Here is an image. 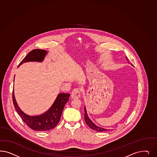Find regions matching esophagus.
<instances>
[{
    "label": "esophagus",
    "mask_w": 157,
    "mask_h": 157,
    "mask_svg": "<svg viewBox=\"0 0 157 157\" xmlns=\"http://www.w3.org/2000/svg\"><path fill=\"white\" fill-rule=\"evenodd\" d=\"M80 90L78 88H75L71 92V98L72 99H78L80 96Z\"/></svg>",
    "instance_id": "obj_1"
}]
</instances>
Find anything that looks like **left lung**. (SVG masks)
Segmentation results:
<instances>
[{"mask_svg": "<svg viewBox=\"0 0 157 157\" xmlns=\"http://www.w3.org/2000/svg\"><path fill=\"white\" fill-rule=\"evenodd\" d=\"M126 59H127V61H129V59H128V58L127 57H126ZM129 62H130L129 61ZM84 111H85L84 120H85V121L86 122V124L88 125V127H90L92 129H93L94 131H96L97 132H104L107 131V129H105V128H101V127L96 126V125L91 121V119L88 117V116L87 114L86 107H84Z\"/></svg>", "mask_w": 157, "mask_h": 157, "instance_id": "obj_1", "label": "left lung"}]
</instances>
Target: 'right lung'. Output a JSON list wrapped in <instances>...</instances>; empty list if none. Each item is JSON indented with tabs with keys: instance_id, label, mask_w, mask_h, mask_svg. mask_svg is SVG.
Here are the masks:
<instances>
[{
	"instance_id": "add662e5",
	"label": "right lung",
	"mask_w": 157,
	"mask_h": 157,
	"mask_svg": "<svg viewBox=\"0 0 157 157\" xmlns=\"http://www.w3.org/2000/svg\"><path fill=\"white\" fill-rule=\"evenodd\" d=\"M47 54V52L44 50L35 49L31 51L21 62L18 67L28 62H41ZM70 95L69 94L61 93L58 94L49 110L40 116H28L21 110L15 100L14 90L13 91V101L17 113L28 127L35 131H46L53 129L58 124L65 105L69 101Z\"/></svg>"
}]
</instances>
